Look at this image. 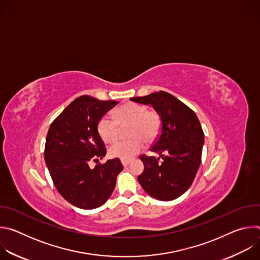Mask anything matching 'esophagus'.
Here are the masks:
<instances>
[{
  "mask_svg": "<svg viewBox=\"0 0 260 260\" xmlns=\"http://www.w3.org/2000/svg\"><path fill=\"white\" fill-rule=\"evenodd\" d=\"M132 161V159H121V164L123 167H126L129 165V162Z\"/></svg>",
  "mask_w": 260,
  "mask_h": 260,
  "instance_id": "esophagus-1",
  "label": "esophagus"
}]
</instances>
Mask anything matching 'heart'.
Wrapping results in <instances>:
<instances>
[{
  "label": "heart",
  "instance_id": "1",
  "mask_svg": "<svg viewBox=\"0 0 260 260\" xmlns=\"http://www.w3.org/2000/svg\"><path fill=\"white\" fill-rule=\"evenodd\" d=\"M114 116L115 119L108 115L103 116L98 122V133L105 143L110 144L117 140L120 126L131 124L127 132L131 139L119 141L109 149L111 156L121 159H129L138 154L143 149L144 141H153L161 125V118L156 110L137 103L120 106L115 110Z\"/></svg>",
  "mask_w": 260,
  "mask_h": 260
}]
</instances>
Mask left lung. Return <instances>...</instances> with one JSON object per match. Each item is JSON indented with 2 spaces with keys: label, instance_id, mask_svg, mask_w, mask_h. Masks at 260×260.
I'll use <instances>...</instances> for the list:
<instances>
[{
  "label": "left lung",
  "instance_id": "obj_1",
  "mask_svg": "<svg viewBox=\"0 0 260 260\" xmlns=\"http://www.w3.org/2000/svg\"><path fill=\"white\" fill-rule=\"evenodd\" d=\"M131 101L152 105L161 118L159 135L150 148L159 157L140 155L145 168L139 183L152 198L173 201L191 186L200 168L205 141L200 120L188 106L162 90Z\"/></svg>",
  "mask_w": 260,
  "mask_h": 260
}]
</instances>
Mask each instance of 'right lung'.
I'll return each mask as SVG.
<instances>
[{"instance_id": "obj_1", "label": "right lung", "mask_w": 260, "mask_h": 260, "mask_svg": "<svg viewBox=\"0 0 260 260\" xmlns=\"http://www.w3.org/2000/svg\"><path fill=\"white\" fill-rule=\"evenodd\" d=\"M116 105V101L81 95L50 124L45 161L59 194L77 208L91 210L105 204L123 170L119 158L99 162L107 150L98 133V122ZM92 161L97 164L93 169L89 166Z\"/></svg>"}]
</instances>
